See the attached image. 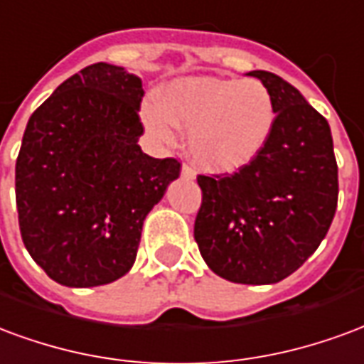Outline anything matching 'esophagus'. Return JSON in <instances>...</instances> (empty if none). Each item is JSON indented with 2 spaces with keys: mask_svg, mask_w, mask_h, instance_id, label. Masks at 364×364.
<instances>
[{
  "mask_svg": "<svg viewBox=\"0 0 364 364\" xmlns=\"http://www.w3.org/2000/svg\"><path fill=\"white\" fill-rule=\"evenodd\" d=\"M180 174H182V178L186 180L196 178V171H193L192 166H188V164H182V172H180Z\"/></svg>",
  "mask_w": 364,
  "mask_h": 364,
  "instance_id": "esophagus-1",
  "label": "esophagus"
}]
</instances>
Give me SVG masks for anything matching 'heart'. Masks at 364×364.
<instances>
[{"mask_svg":"<svg viewBox=\"0 0 364 364\" xmlns=\"http://www.w3.org/2000/svg\"><path fill=\"white\" fill-rule=\"evenodd\" d=\"M143 124L161 141H172L176 127L188 129L186 145L201 168L237 171L266 147L277 108L258 79L200 75L174 81L161 102H145Z\"/></svg>","mask_w":364,"mask_h":364,"instance_id":"b5f03b06","label":"heart"}]
</instances>
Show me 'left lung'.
Here are the masks:
<instances>
[{
  "label": "left lung",
  "instance_id": "8db88e82",
  "mask_svg": "<svg viewBox=\"0 0 364 364\" xmlns=\"http://www.w3.org/2000/svg\"><path fill=\"white\" fill-rule=\"evenodd\" d=\"M272 92L277 120L266 147L227 176H198L193 238L213 273L272 285L316 252L338 208L330 124L275 73L250 71Z\"/></svg>",
  "mask_w": 364,
  "mask_h": 364
}]
</instances>
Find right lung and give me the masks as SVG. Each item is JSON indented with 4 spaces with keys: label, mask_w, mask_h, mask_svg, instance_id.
Wrapping results in <instances>:
<instances>
[{
    "label": "right lung",
    "mask_w": 364,
    "mask_h": 364,
    "mask_svg": "<svg viewBox=\"0 0 364 364\" xmlns=\"http://www.w3.org/2000/svg\"><path fill=\"white\" fill-rule=\"evenodd\" d=\"M141 79L98 62L65 79L26 124L15 166L18 227L65 287H98L134 266L143 221L180 176L137 145Z\"/></svg>",
    "instance_id": "add662e5"
}]
</instances>
